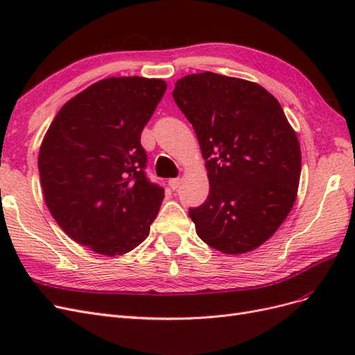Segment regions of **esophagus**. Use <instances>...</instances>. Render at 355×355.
<instances>
[{
    "mask_svg": "<svg viewBox=\"0 0 355 355\" xmlns=\"http://www.w3.org/2000/svg\"><path fill=\"white\" fill-rule=\"evenodd\" d=\"M179 185H180V179H179V178H171V179H168V187H170L171 189H176Z\"/></svg>",
    "mask_w": 355,
    "mask_h": 355,
    "instance_id": "obj_1",
    "label": "esophagus"
}]
</instances>
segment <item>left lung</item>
I'll return each instance as SVG.
<instances>
[{
    "label": "left lung",
    "instance_id": "obj_1",
    "mask_svg": "<svg viewBox=\"0 0 355 355\" xmlns=\"http://www.w3.org/2000/svg\"><path fill=\"white\" fill-rule=\"evenodd\" d=\"M206 159L209 197L189 209L198 237L228 254L250 252L293 207L300 146L283 108L259 84L214 72L180 78L173 90Z\"/></svg>",
    "mask_w": 355,
    "mask_h": 355
}]
</instances>
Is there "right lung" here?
Instances as JSON below:
<instances>
[{"label":"right lung","instance_id":"right-lung-1","mask_svg":"<svg viewBox=\"0 0 355 355\" xmlns=\"http://www.w3.org/2000/svg\"><path fill=\"white\" fill-rule=\"evenodd\" d=\"M163 80L106 78L62 106L40 148L42 194L78 244L106 256L141 244L164 189L148 179L141 133L166 93Z\"/></svg>","mask_w":355,"mask_h":355}]
</instances>
